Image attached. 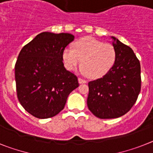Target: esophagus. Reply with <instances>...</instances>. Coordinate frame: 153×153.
<instances>
[{
	"label": "esophagus",
	"instance_id": "obj_1",
	"mask_svg": "<svg viewBox=\"0 0 153 153\" xmlns=\"http://www.w3.org/2000/svg\"><path fill=\"white\" fill-rule=\"evenodd\" d=\"M79 84H85V83L87 82V81L85 80V79H82V78H79Z\"/></svg>",
	"mask_w": 153,
	"mask_h": 153
}]
</instances>
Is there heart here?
Returning a JSON list of instances; mask_svg holds the SVG:
<instances>
[{"label":"heart","mask_w":153,"mask_h":153,"mask_svg":"<svg viewBox=\"0 0 153 153\" xmlns=\"http://www.w3.org/2000/svg\"><path fill=\"white\" fill-rule=\"evenodd\" d=\"M62 58L67 69L74 70L82 63L83 72L87 77L98 79L107 74L115 65L117 51L110 43L87 36L75 41L73 49L65 48Z\"/></svg>","instance_id":"1"}]
</instances>
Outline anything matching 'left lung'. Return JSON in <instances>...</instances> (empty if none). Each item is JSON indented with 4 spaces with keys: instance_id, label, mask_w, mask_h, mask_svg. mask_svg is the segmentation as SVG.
Here are the masks:
<instances>
[{
    "instance_id": "left-lung-1",
    "label": "left lung",
    "mask_w": 153,
    "mask_h": 153,
    "mask_svg": "<svg viewBox=\"0 0 153 153\" xmlns=\"http://www.w3.org/2000/svg\"><path fill=\"white\" fill-rule=\"evenodd\" d=\"M117 61L100 79L88 82V110L100 119L123 116L135 103L141 91V66L130 47L112 36Z\"/></svg>"
}]
</instances>
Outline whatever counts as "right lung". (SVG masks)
I'll use <instances>...</instances> for the list:
<instances>
[{
	"mask_svg": "<svg viewBox=\"0 0 153 153\" xmlns=\"http://www.w3.org/2000/svg\"><path fill=\"white\" fill-rule=\"evenodd\" d=\"M70 33L43 32L23 47L15 67L16 91L23 108L40 119L54 117L79 87L78 78L64 67L62 53L74 40Z\"/></svg>",
	"mask_w": 153,
	"mask_h": 153,
	"instance_id": "right-lung-1",
	"label": "right lung"
}]
</instances>
